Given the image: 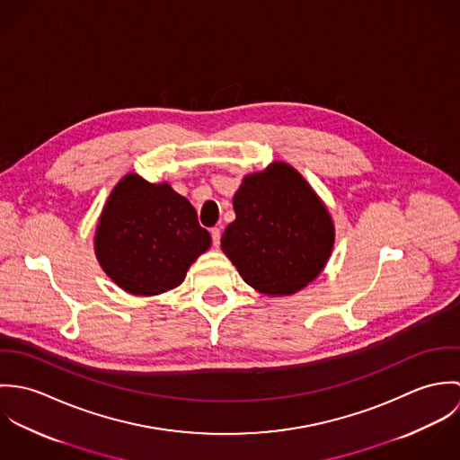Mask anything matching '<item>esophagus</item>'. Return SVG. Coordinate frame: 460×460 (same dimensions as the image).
<instances>
[{"label": "esophagus", "mask_w": 460, "mask_h": 460, "mask_svg": "<svg viewBox=\"0 0 460 460\" xmlns=\"http://www.w3.org/2000/svg\"><path fill=\"white\" fill-rule=\"evenodd\" d=\"M210 235H212V244H214V248H217V246H219V241H221V232H219V228H210Z\"/></svg>", "instance_id": "34e87169"}]
</instances>
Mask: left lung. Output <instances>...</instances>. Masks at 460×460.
<instances>
[{
  "instance_id": "1",
  "label": "left lung",
  "mask_w": 460,
  "mask_h": 460,
  "mask_svg": "<svg viewBox=\"0 0 460 460\" xmlns=\"http://www.w3.org/2000/svg\"><path fill=\"white\" fill-rule=\"evenodd\" d=\"M234 210L221 248L248 285L267 296H290L321 274L334 225L323 199L290 164L272 163L244 177Z\"/></svg>"
}]
</instances>
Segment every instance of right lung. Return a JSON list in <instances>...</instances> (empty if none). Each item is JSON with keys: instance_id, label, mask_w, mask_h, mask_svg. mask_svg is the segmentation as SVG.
Returning a JSON list of instances; mask_svg holds the SVG:
<instances>
[{"instance_id": "add662e5", "label": "right lung", "mask_w": 460, "mask_h": 460, "mask_svg": "<svg viewBox=\"0 0 460 460\" xmlns=\"http://www.w3.org/2000/svg\"><path fill=\"white\" fill-rule=\"evenodd\" d=\"M210 246L197 210L170 184L126 175L111 191L95 232V255L104 272L134 296H157L179 287L190 265Z\"/></svg>"}]
</instances>
